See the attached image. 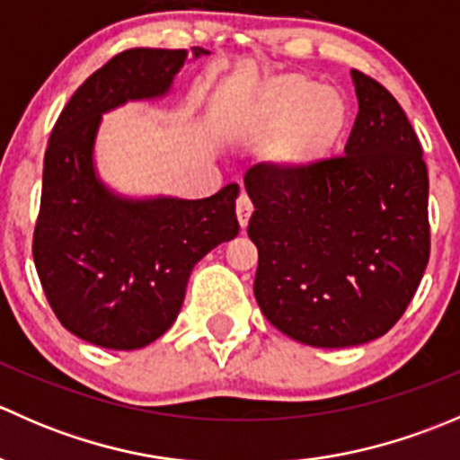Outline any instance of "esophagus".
<instances>
[{"label":"esophagus","instance_id":"1","mask_svg":"<svg viewBox=\"0 0 460 460\" xmlns=\"http://www.w3.org/2000/svg\"><path fill=\"white\" fill-rule=\"evenodd\" d=\"M235 213H238V222H240V226H247L249 225V217H252V213H253V204H252V200H249V196H240L238 198V202H235Z\"/></svg>","mask_w":460,"mask_h":460}]
</instances>
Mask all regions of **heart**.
I'll return each mask as SVG.
<instances>
[{
	"mask_svg": "<svg viewBox=\"0 0 460 460\" xmlns=\"http://www.w3.org/2000/svg\"><path fill=\"white\" fill-rule=\"evenodd\" d=\"M349 124V104L336 88L320 86L300 73L264 80L235 113L244 140H267V157L282 175H298L323 164Z\"/></svg>",
	"mask_w": 460,
	"mask_h": 460,
	"instance_id": "1",
	"label": "heart"
}]
</instances>
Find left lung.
<instances>
[{"instance_id":"8db88e82","label":"left lung","mask_w":460,"mask_h":460,"mask_svg":"<svg viewBox=\"0 0 460 460\" xmlns=\"http://www.w3.org/2000/svg\"><path fill=\"white\" fill-rule=\"evenodd\" d=\"M358 115L345 155L282 175L256 164L249 238L264 318L312 347H354L387 333L429 260L428 166L392 93L351 71Z\"/></svg>"}]
</instances>
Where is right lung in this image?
I'll return each instance as SVG.
<instances>
[{
  "instance_id": "add662e5",
  "label": "right lung",
  "mask_w": 460,
  "mask_h": 460,
  "mask_svg": "<svg viewBox=\"0 0 460 460\" xmlns=\"http://www.w3.org/2000/svg\"><path fill=\"white\" fill-rule=\"evenodd\" d=\"M187 50L131 49L73 93L50 133L32 258L59 323L91 345L140 349L178 318L193 267L234 240L235 182L211 198H128L102 182V115L169 95ZM193 59L208 50L193 46Z\"/></svg>"
}]
</instances>
